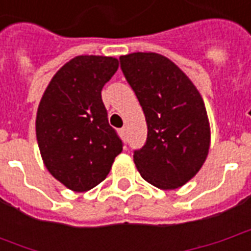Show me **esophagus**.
<instances>
[{
  "instance_id": "esophagus-1",
  "label": "esophagus",
  "mask_w": 251,
  "mask_h": 251,
  "mask_svg": "<svg viewBox=\"0 0 251 251\" xmlns=\"http://www.w3.org/2000/svg\"><path fill=\"white\" fill-rule=\"evenodd\" d=\"M121 134L124 137L126 136V127H122V129H121Z\"/></svg>"
}]
</instances>
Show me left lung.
<instances>
[{
  "label": "left lung",
  "instance_id": "1",
  "mask_svg": "<svg viewBox=\"0 0 251 251\" xmlns=\"http://www.w3.org/2000/svg\"><path fill=\"white\" fill-rule=\"evenodd\" d=\"M120 62L147 120V142L133 154L137 169L157 188H179L199 172L210 149L201 95L163 55L134 52L121 56Z\"/></svg>",
  "mask_w": 251,
  "mask_h": 251
}]
</instances>
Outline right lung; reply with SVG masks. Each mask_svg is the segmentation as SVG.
<instances>
[{
	"mask_svg": "<svg viewBox=\"0 0 251 251\" xmlns=\"http://www.w3.org/2000/svg\"><path fill=\"white\" fill-rule=\"evenodd\" d=\"M118 70L107 56H76L48 84L37 109L36 137L50 174L84 192L109 175L122 140L109 125L100 91Z\"/></svg>",
	"mask_w": 251,
	"mask_h": 251,
	"instance_id": "1",
	"label": "right lung"
}]
</instances>
